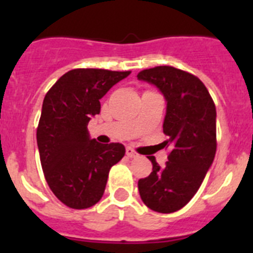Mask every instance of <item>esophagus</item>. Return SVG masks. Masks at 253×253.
<instances>
[{
    "label": "esophagus",
    "instance_id": "1",
    "mask_svg": "<svg viewBox=\"0 0 253 253\" xmlns=\"http://www.w3.org/2000/svg\"><path fill=\"white\" fill-rule=\"evenodd\" d=\"M126 156L130 158H135V157H138V153L134 151L131 147H126Z\"/></svg>",
    "mask_w": 253,
    "mask_h": 253
}]
</instances>
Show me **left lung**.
I'll return each mask as SVG.
<instances>
[{
    "mask_svg": "<svg viewBox=\"0 0 253 253\" xmlns=\"http://www.w3.org/2000/svg\"><path fill=\"white\" fill-rule=\"evenodd\" d=\"M139 81L160 90L167 102L163 133L172 151L166 166L148 157L153 171L138 181L143 203L158 213H173L193 199L213 165L216 151V111L198 77L169 66L144 69Z\"/></svg>",
    "mask_w": 253,
    "mask_h": 253,
    "instance_id": "left-lung-1",
    "label": "left lung"
}]
</instances>
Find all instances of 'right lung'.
I'll return each mask as SVG.
<instances>
[{
    "label": "right lung",
    "mask_w": 253,
    "mask_h": 253,
    "mask_svg": "<svg viewBox=\"0 0 253 253\" xmlns=\"http://www.w3.org/2000/svg\"><path fill=\"white\" fill-rule=\"evenodd\" d=\"M130 72L80 68L63 75L46 92L37 142L49 187L72 209H87L102 198L109 171L125 154L120 143L91 139L87 125L100 114V100Z\"/></svg>",
    "instance_id": "obj_1"
}]
</instances>
